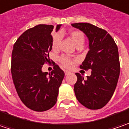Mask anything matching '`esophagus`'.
<instances>
[{
  "mask_svg": "<svg viewBox=\"0 0 129 129\" xmlns=\"http://www.w3.org/2000/svg\"><path fill=\"white\" fill-rule=\"evenodd\" d=\"M70 72H69V71H67V70H66V71H64V74H65V75H69Z\"/></svg>",
  "mask_w": 129,
  "mask_h": 129,
  "instance_id": "34e87169",
  "label": "esophagus"
}]
</instances>
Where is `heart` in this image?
I'll use <instances>...</instances> for the list:
<instances>
[{
  "mask_svg": "<svg viewBox=\"0 0 129 129\" xmlns=\"http://www.w3.org/2000/svg\"><path fill=\"white\" fill-rule=\"evenodd\" d=\"M70 35L73 40L74 43L76 44V46L84 44L85 37L84 34L82 31H78V30H73L70 32ZM61 38L62 37L59 33H55L53 34L52 46L54 49H56L59 47L60 42H61ZM59 62H61V64L64 67H67V68L71 67L73 64V62L72 59L67 56H62L59 57Z\"/></svg>",
  "mask_w": 129,
  "mask_h": 129,
  "instance_id": "1",
  "label": "heart"
}]
</instances>
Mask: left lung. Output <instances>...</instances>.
I'll list each match as a JSON object with an SVG mask.
<instances>
[{
	"label": "left lung",
	"instance_id": "8db88e82",
	"mask_svg": "<svg viewBox=\"0 0 129 129\" xmlns=\"http://www.w3.org/2000/svg\"><path fill=\"white\" fill-rule=\"evenodd\" d=\"M82 31L89 40V51L82 64L83 70H91L86 79L76 73L74 90L77 101L89 109L104 107L116 90L120 75L118 51L116 42L106 30L88 23H72Z\"/></svg>",
	"mask_w": 129,
	"mask_h": 129
}]
</instances>
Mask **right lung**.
<instances>
[{
	"mask_svg": "<svg viewBox=\"0 0 129 129\" xmlns=\"http://www.w3.org/2000/svg\"><path fill=\"white\" fill-rule=\"evenodd\" d=\"M62 25L56 27L57 31ZM54 26L39 24L23 33L13 45L11 75L21 101L35 111H45L55 105L64 72L54 62L50 73L42 70L50 62Z\"/></svg>",
	"mask_w": 129,
	"mask_h": 129,
	"instance_id": "1",
	"label": "right lung"
}]
</instances>
